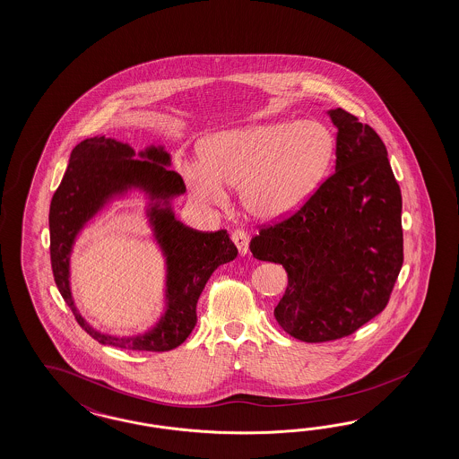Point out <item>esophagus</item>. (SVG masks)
<instances>
[{
	"instance_id": "esophagus-1",
	"label": "esophagus",
	"mask_w": 459,
	"mask_h": 459,
	"mask_svg": "<svg viewBox=\"0 0 459 459\" xmlns=\"http://www.w3.org/2000/svg\"><path fill=\"white\" fill-rule=\"evenodd\" d=\"M232 242L238 248L240 255H247V252H248V235H247V232H244V230H235L234 234H232Z\"/></svg>"
}]
</instances>
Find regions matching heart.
Listing matches in <instances>:
<instances>
[{
    "mask_svg": "<svg viewBox=\"0 0 459 459\" xmlns=\"http://www.w3.org/2000/svg\"><path fill=\"white\" fill-rule=\"evenodd\" d=\"M335 151L328 127L315 121L254 124L212 135L202 147L204 162L189 169L192 195L224 201L240 187L247 212L275 221L293 212L320 184Z\"/></svg>",
    "mask_w": 459,
    "mask_h": 459,
    "instance_id": "b5f03b06",
    "label": "heart"
}]
</instances>
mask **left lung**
I'll return each mask as SVG.
<instances>
[{
  "instance_id": "1",
  "label": "left lung",
  "mask_w": 459,
  "mask_h": 459,
  "mask_svg": "<svg viewBox=\"0 0 459 459\" xmlns=\"http://www.w3.org/2000/svg\"><path fill=\"white\" fill-rule=\"evenodd\" d=\"M328 114L338 129L335 172L250 240L254 257L287 272L273 315L307 343L351 335L383 312L403 265L402 190L386 147L353 114Z\"/></svg>"
}]
</instances>
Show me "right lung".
<instances>
[{"instance_id":"obj_1","label":"right lung","mask_w":459,"mask_h":459,"mask_svg":"<svg viewBox=\"0 0 459 459\" xmlns=\"http://www.w3.org/2000/svg\"><path fill=\"white\" fill-rule=\"evenodd\" d=\"M169 166L170 154L162 146H149L135 154L126 143L96 135L73 149L65 178L51 199L49 252L57 290L81 328L102 345L137 351L179 347L197 324V300L213 270L237 257V247L227 230L199 232L176 219L170 201L182 195L186 186ZM129 189H141L150 199L147 215L167 258V312L146 334L112 337L94 331L75 308L68 260L83 225Z\"/></svg>"}]
</instances>
